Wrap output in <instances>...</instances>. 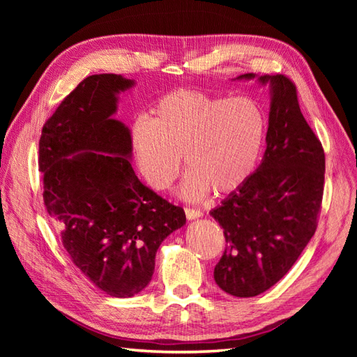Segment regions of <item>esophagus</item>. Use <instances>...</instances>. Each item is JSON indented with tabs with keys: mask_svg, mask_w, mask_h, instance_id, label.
Wrapping results in <instances>:
<instances>
[{
	"mask_svg": "<svg viewBox=\"0 0 357 357\" xmlns=\"http://www.w3.org/2000/svg\"><path fill=\"white\" fill-rule=\"evenodd\" d=\"M185 213H186L188 220H195V219H199L202 215V213L199 210H193V208H185Z\"/></svg>",
	"mask_w": 357,
	"mask_h": 357,
	"instance_id": "1",
	"label": "esophagus"
}]
</instances>
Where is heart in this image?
Returning <instances> with one entry per match:
<instances>
[{
  "instance_id": "heart-1",
  "label": "heart",
  "mask_w": 357,
  "mask_h": 357,
  "mask_svg": "<svg viewBox=\"0 0 357 357\" xmlns=\"http://www.w3.org/2000/svg\"><path fill=\"white\" fill-rule=\"evenodd\" d=\"M265 137V113L248 96L176 89L158 100L153 119H137L131 143L139 174L159 192L172 186L185 158L189 172L180 195L201 201L210 190L225 197L241 189L262 155Z\"/></svg>"
}]
</instances>
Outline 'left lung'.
I'll list each match as a JSON object with an SVG mask.
<instances>
[{
    "instance_id": "obj_1",
    "label": "left lung",
    "mask_w": 357,
    "mask_h": 357,
    "mask_svg": "<svg viewBox=\"0 0 357 357\" xmlns=\"http://www.w3.org/2000/svg\"><path fill=\"white\" fill-rule=\"evenodd\" d=\"M269 88L266 150L245 185L210 214L223 228L226 248L214 268L218 286L236 298L264 294L280 282L317 228L325 183V152L287 77L238 75Z\"/></svg>"
}]
</instances>
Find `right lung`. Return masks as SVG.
Masks as SVG:
<instances>
[{"mask_svg":"<svg viewBox=\"0 0 357 357\" xmlns=\"http://www.w3.org/2000/svg\"><path fill=\"white\" fill-rule=\"evenodd\" d=\"M121 74L86 77L43 126L38 167L45 205L71 261L104 294L144 290L155 256L186 223L181 207L144 186L132 168L129 128L114 119Z\"/></svg>","mask_w":357,"mask_h":357,"instance_id":"right-lung-1","label":"right lung"}]
</instances>
